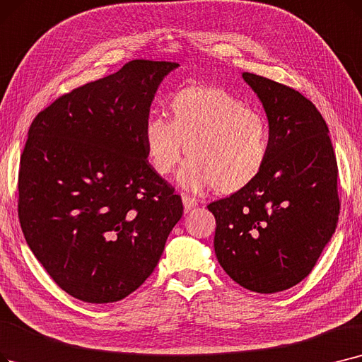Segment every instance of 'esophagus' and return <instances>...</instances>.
I'll list each match as a JSON object with an SVG mask.
<instances>
[{
	"label": "esophagus",
	"mask_w": 362,
	"mask_h": 362,
	"mask_svg": "<svg viewBox=\"0 0 362 362\" xmlns=\"http://www.w3.org/2000/svg\"><path fill=\"white\" fill-rule=\"evenodd\" d=\"M182 199H183V206H185V210H186V211L192 210V209L197 206V204H198L197 198H194V197H191V195H187V194H183V195H182Z\"/></svg>",
	"instance_id": "esophagus-1"
}]
</instances>
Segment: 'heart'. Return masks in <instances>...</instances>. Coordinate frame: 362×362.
Listing matches in <instances>:
<instances>
[{
  "mask_svg": "<svg viewBox=\"0 0 362 362\" xmlns=\"http://www.w3.org/2000/svg\"><path fill=\"white\" fill-rule=\"evenodd\" d=\"M171 119L151 114L144 125L148 158L168 176L185 151L192 158L179 175L192 191L214 186L235 194L253 183L268 164L271 127L263 114L222 87L189 86L170 98Z\"/></svg>",
  "mask_w": 362,
  "mask_h": 362,
  "instance_id": "1",
  "label": "heart"
}]
</instances>
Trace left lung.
<instances>
[{"mask_svg":"<svg viewBox=\"0 0 362 362\" xmlns=\"http://www.w3.org/2000/svg\"><path fill=\"white\" fill-rule=\"evenodd\" d=\"M268 115L271 153L245 189L213 201L214 251L238 284L256 293L294 287L317 264L336 230L340 198L328 127L303 94L244 72Z\"/></svg>","mask_w":362,"mask_h":362,"instance_id":"obj_1","label":"left lung"}]
</instances>
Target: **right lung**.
I'll list each match as a JSON object with an SVG mask.
<instances>
[{"label":"right lung","mask_w":362,"mask_h":362,"mask_svg":"<svg viewBox=\"0 0 362 362\" xmlns=\"http://www.w3.org/2000/svg\"><path fill=\"white\" fill-rule=\"evenodd\" d=\"M176 62L136 59L34 118L19 168L25 240L56 284L112 303L144 284L183 213L148 161L144 125Z\"/></svg>","instance_id":"right-lung-1"}]
</instances>
